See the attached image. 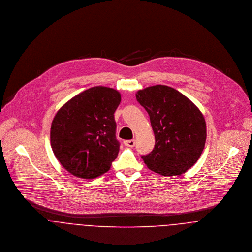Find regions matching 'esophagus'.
<instances>
[{
  "label": "esophagus",
  "mask_w": 252,
  "mask_h": 252,
  "mask_svg": "<svg viewBox=\"0 0 252 252\" xmlns=\"http://www.w3.org/2000/svg\"><path fill=\"white\" fill-rule=\"evenodd\" d=\"M124 144L126 145V146H127V147H134V145H135V140H126V141H124Z\"/></svg>",
  "instance_id": "1"
}]
</instances>
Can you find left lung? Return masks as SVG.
Returning <instances> with one entry per match:
<instances>
[{
    "instance_id": "1",
    "label": "left lung",
    "mask_w": 252,
    "mask_h": 252,
    "mask_svg": "<svg viewBox=\"0 0 252 252\" xmlns=\"http://www.w3.org/2000/svg\"><path fill=\"white\" fill-rule=\"evenodd\" d=\"M136 99L150 116L154 150L142 156L145 164L162 176L187 172L199 159L207 138L203 114L179 91L165 85L140 90Z\"/></svg>"
}]
</instances>
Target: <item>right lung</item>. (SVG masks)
<instances>
[{"instance_id":"obj_1","label":"right lung","mask_w":252,"mask_h":252,"mask_svg":"<svg viewBox=\"0 0 252 252\" xmlns=\"http://www.w3.org/2000/svg\"><path fill=\"white\" fill-rule=\"evenodd\" d=\"M120 102L118 91L96 86L75 95L57 112L51 147L62 166L73 176L94 179L111 167L120 150L114 119Z\"/></svg>"}]
</instances>
